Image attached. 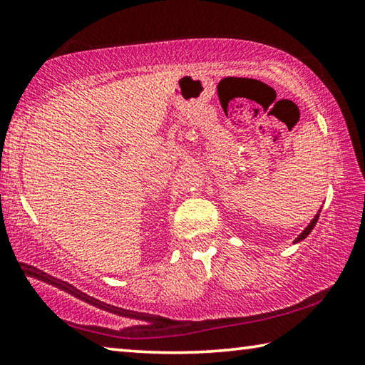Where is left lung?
<instances>
[{
  "label": "left lung",
  "mask_w": 365,
  "mask_h": 365,
  "mask_svg": "<svg viewBox=\"0 0 365 365\" xmlns=\"http://www.w3.org/2000/svg\"><path fill=\"white\" fill-rule=\"evenodd\" d=\"M317 219H319V214L316 215V217H314V219H312V222H311V224H309V225H307V228H304V232H302V233L299 235V237L294 240V243H298V242H301V240H304V238L307 237V235L312 232V228H314V225H316V222H317Z\"/></svg>",
  "instance_id": "1"
}]
</instances>
